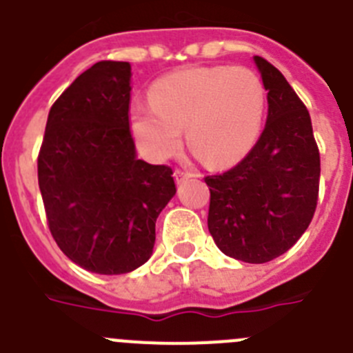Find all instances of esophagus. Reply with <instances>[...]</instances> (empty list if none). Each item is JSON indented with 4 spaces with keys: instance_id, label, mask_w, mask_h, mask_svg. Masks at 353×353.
<instances>
[{
    "instance_id": "1",
    "label": "esophagus",
    "mask_w": 353,
    "mask_h": 353,
    "mask_svg": "<svg viewBox=\"0 0 353 353\" xmlns=\"http://www.w3.org/2000/svg\"><path fill=\"white\" fill-rule=\"evenodd\" d=\"M192 176H193V174L188 172V170L176 169V172H174V179H176L177 184H181L184 179H188V177H192Z\"/></svg>"
}]
</instances>
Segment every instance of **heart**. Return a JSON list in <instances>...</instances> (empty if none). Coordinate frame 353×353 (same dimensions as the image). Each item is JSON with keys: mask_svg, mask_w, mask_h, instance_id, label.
I'll return each mask as SVG.
<instances>
[{"mask_svg": "<svg viewBox=\"0 0 353 353\" xmlns=\"http://www.w3.org/2000/svg\"><path fill=\"white\" fill-rule=\"evenodd\" d=\"M265 90L255 72L202 66L165 75L151 88V105L132 109V132L154 160H169L183 133L202 161L214 167L243 160L262 128Z\"/></svg>", "mask_w": 353, "mask_h": 353, "instance_id": "heart-1", "label": "heart"}]
</instances>
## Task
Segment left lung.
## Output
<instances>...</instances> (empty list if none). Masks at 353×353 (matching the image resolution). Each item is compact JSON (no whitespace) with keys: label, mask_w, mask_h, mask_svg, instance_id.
<instances>
[{"label":"left lung","mask_w":353,"mask_h":353,"mask_svg":"<svg viewBox=\"0 0 353 353\" xmlns=\"http://www.w3.org/2000/svg\"><path fill=\"white\" fill-rule=\"evenodd\" d=\"M253 59L268 91V121L234 169L205 177L208 227L225 255L265 263L288 252L311 223L320 153L306 105L276 66Z\"/></svg>","instance_id":"1"}]
</instances>
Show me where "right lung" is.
I'll list each match as a JSON object with an SVG mask.
<instances>
[{"label":"right lung","mask_w":353,"mask_h":353,"mask_svg":"<svg viewBox=\"0 0 353 353\" xmlns=\"http://www.w3.org/2000/svg\"><path fill=\"white\" fill-rule=\"evenodd\" d=\"M126 61L94 63L54 101L38 186L54 241L98 274H126L153 255L157 218L176 195L172 169L139 160Z\"/></svg>","instance_id":"right-lung-1"}]
</instances>
